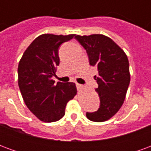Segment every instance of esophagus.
<instances>
[{
    "mask_svg": "<svg viewBox=\"0 0 151 151\" xmlns=\"http://www.w3.org/2000/svg\"><path fill=\"white\" fill-rule=\"evenodd\" d=\"M76 86H77V88L78 89V90L82 87V86L81 84H78V83H76Z\"/></svg>",
    "mask_w": 151,
    "mask_h": 151,
    "instance_id": "esophagus-1",
    "label": "esophagus"
}]
</instances>
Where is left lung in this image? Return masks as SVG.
Instances as JSON below:
<instances>
[{
    "label": "left lung",
    "instance_id": "8db88e82",
    "mask_svg": "<svg viewBox=\"0 0 151 151\" xmlns=\"http://www.w3.org/2000/svg\"><path fill=\"white\" fill-rule=\"evenodd\" d=\"M88 56L89 63L96 67L95 76L100 105L97 111L86 112L90 120L103 122L119 111L125 99L130 82L129 64L126 54L110 38L103 35H76Z\"/></svg>",
    "mask_w": 151,
    "mask_h": 151
}]
</instances>
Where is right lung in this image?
I'll return each instance as SVG.
<instances>
[{"label":"right lung","instance_id":"obj_1","mask_svg":"<svg viewBox=\"0 0 151 151\" xmlns=\"http://www.w3.org/2000/svg\"><path fill=\"white\" fill-rule=\"evenodd\" d=\"M74 36L40 35L27 48L18 64V86L23 100L30 111L44 122L60 120L67 103L77 94L73 82H58L55 85L52 79L60 64L59 47Z\"/></svg>","mask_w":151,"mask_h":151}]
</instances>
